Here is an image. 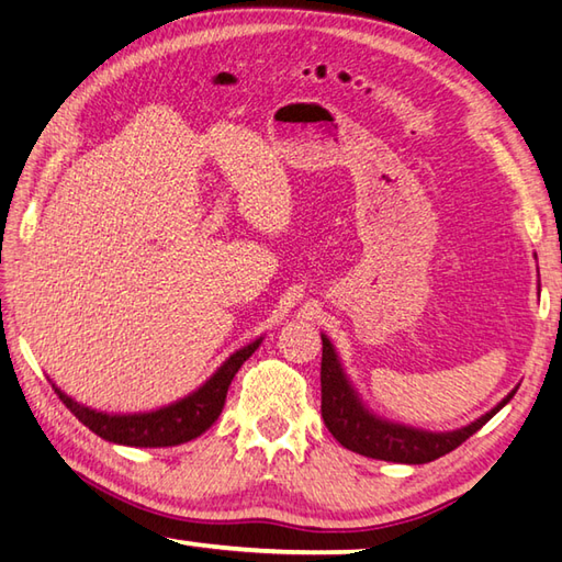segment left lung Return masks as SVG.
Masks as SVG:
<instances>
[{"label": "left lung", "instance_id": "1", "mask_svg": "<svg viewBox=\"0 0 562 562\" xmlns=\"http://www.w3.org/2000/svg\"><path fill=\"white\" fill-rule=\"evenodd\" d=\"M514 393L516 387L492 411L476 417L474 423L450 432H430L420 430V427L385 420V417L369 411V405L361 401L359 391L344 371L329 336L322 334V417L329 432L336 437V442L356 454L401 464L432 462V459L457 450L476 430H482L512 401Z\"/></svg>", "mask_w": 562, "mask_h": 562}]
</instances>
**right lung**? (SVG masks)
I'll use <instances>...</instances> for the list:
<instances>
[{
  "label": "right lung",
  "instance_id": "right-lung-1",
  "mask_svg": "<svg viewBox=\"0 0 562 562\" xmlns=\"http://www.w3.org/2000/svg\"><path fill=\"white\" fill-rule=\"evenodd\" d=\"M260 344L262 336L250 341L248 346H243L236 353H231L228 359L218 366L216 373H213L206 383L199 385L196 391L149 413H103L74 401V397L60 391L56 383L50 385H54V391L58 393L60 401L66 403L68 411L74 413L88 430H93L108 442L127 447H175L203 435L218 420L233 375L238 373L240 366L250 359Z\"/></svg>",
  "mask_w": 562,
  "mask_h": 562
}]
</instances>
